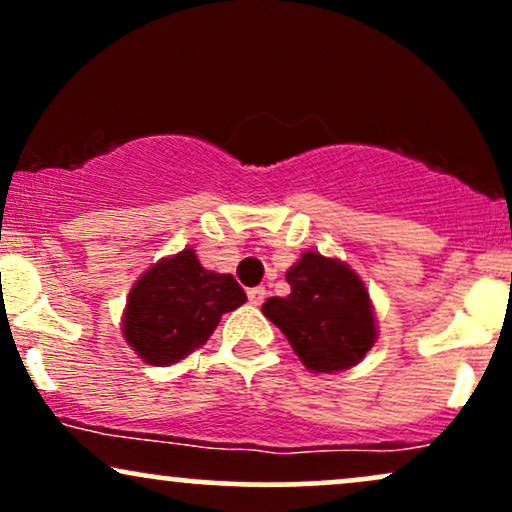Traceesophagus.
<instances>
[{"mask_svg": "<svg viewBox=\"0 0 512 512\" xmlns=\"http://www.w3.org/2000/svg\"><path fill=\"white\" fill-rule=\"evenodd\" d=\"M248 298L252 305H262L264 298H267V289H264V286H255V289L248 291Z\"/></svg>", "mask_w": 512, "mask_h": 512, "instance_id": "esophagus-1", "label": "esophagus"}]
</instances>
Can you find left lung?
I'll return each instance as SVG.
<instances>
[{
	"label": "left lung",
	"instance_id": "8db88e82",
	"mask_svg": "<svg viewBox=\"0 0 512 512\" xmlns=\"http://www.w3.org/2000/svg\"><path fill=\"white\" fill-rule=\"evenodd\" d=\"M291 293L269 298L264 317L286 334L303 366L334 373L356 366L373 349V305L354 269L317 252H305L286 272Z\"/></svg>",
	"mask_w": 512,
	"mask_h": 512
}]
</instances>
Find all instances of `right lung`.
<instances>
[{"instance_id":"add662e5","label":"right lung","mask_w":512,"mask_h":512,"mask_svg":"<svg viewBox=\"0 0 512 512\" xmlns=\"http://www.w3.org/2000/svg\"><path fill=\"white\" fill-rule=\"evenodd\" d=\"M248 301L231 274L199 264L195 250L166 257L129 291L125 320L127 344L151 366H170L199 349L216 330L223 313Z\"/></svg>"}]
</instances>
